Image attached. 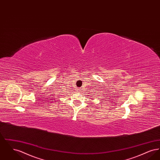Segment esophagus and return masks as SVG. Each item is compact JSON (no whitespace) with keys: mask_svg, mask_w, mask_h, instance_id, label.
Instances as JSON below:
<instances>
[{"mask_svg":"<svg viewBox=\"0 0 160 160\" xmlns=\"http://www.w3.org/2000/svg\"><path fill=\"white\" fill-rule=\"evenodd\" d=\"M82 88H79V89H78L77 90V92H82Z\"/></svg>","mask_w":160,"mask_h":160,"instance_id":"1","label":"esophagus"}]
</instances>
